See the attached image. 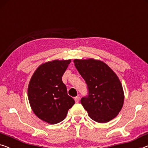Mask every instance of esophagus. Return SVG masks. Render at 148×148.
<instances>
[{"instance_id": "1", "label": "esophagus", "mask_w": 148, "mask_h": 148, "mask_svg": "<svg viewBox=\"0 0 148 148\" xmlns=\"http://www.w3.org/2000/svg\"><path fill=\"white\" fill-rule=\"evenodd\" d=\"M74 100H75V102H76V103H78L79 101H80V97H79V96L75 97Z\"/></svg>"}]
</instances>
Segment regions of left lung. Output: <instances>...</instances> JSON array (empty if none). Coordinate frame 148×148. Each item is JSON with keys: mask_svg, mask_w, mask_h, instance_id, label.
Returning a JSON list of instances; mask_svg holds the SVG:
<instances>
[{"mask_svg": "<svg viewBox=\"0 0 148 148\" xmlns=\"http://www.w3.org/2000/svg\"><path fill=\"white\" fill-rule=\"evenodd\" d=\"M74 63L87 84L88 96L81 99V103L90 118L98 123H106L115 118L124 102L118 76L102 60L74 59Z\"/></svg>", "mask_w": 148, "mask_h": 148, "instance_id": "left-lung-1", "label": "left lung"}]
</instances>
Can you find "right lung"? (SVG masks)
<instances>
[{
	"label": "right lung",
	"mask_w": 148,
	"mask_h": 148,
	"mask_svg": "<svg viewBox=\"0 0 148 148\" xmlns=\"http://www.w3.org/2000/svg\"><path fill=\"white\" fill-rule=\"evenodd\" d=\"M70 62L71 60H53L42 64L28 84V98L33 112L50 124L64 120L75 103L62 80Z\"/></svg>",
	"instance_id": "right-lung-1"
}]
</instances>
